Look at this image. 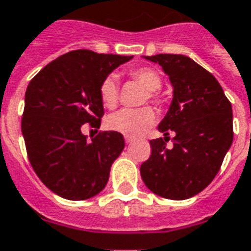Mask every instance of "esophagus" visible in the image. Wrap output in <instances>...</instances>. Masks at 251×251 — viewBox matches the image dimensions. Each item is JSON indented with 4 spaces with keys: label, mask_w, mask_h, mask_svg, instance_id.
Returning <instances> with one entry per match:
<instances>
[{
    "label": "esophagus",
    "mask_w": 251,
    "mask_h": 251,
    "mask_svg": "<svg viewBox=\"0 0 251 251\" xmlns=\"http://www.w3.org/2000/svg\"><path fill=\"white\" fill-rule=\"evenodd\" d=\"M124 140H126V143H127V144H131V143L133 141V139H132V137L126 136V137H124Z\"/></svg>",
    "instance_id": "esophagus-1"
}]
</instances>
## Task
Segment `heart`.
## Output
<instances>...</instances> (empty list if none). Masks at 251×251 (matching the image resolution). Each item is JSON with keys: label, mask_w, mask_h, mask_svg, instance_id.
Masks as SVG:
<instances>
[{"label": "heart", "mask_w": 251, "mask_h": 251, "mask_svg": "<svg viewBox=\"0 0 251 251\" xmlns=\"http://www.w3.org/2000/svg\"><path fill=\"white\" fill-rule=\"evenodd\" d=\"M129 75L148 90L150 99L159 100L157 91L161 88L163 80L157 71L150 67H140V69L132 70ZM99 97H100L101 104L104 105L105 108H114L115 105L118 104L119 86L115 76L110 75L101 80L99 86ZM154 120H156V115L150 107L123 108L118 112L111 114L105 120V126L114 132L122 133L128 137H136L146 132L154 123Z\"/></svg>", "instance_id": "1"}]
</instances>
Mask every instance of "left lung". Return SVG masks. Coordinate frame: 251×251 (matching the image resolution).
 <instances>
[{
    "instance_id": "8db88e82",
    "label": "left lung",
    "mask_w": 251,
    "mask_h": 251,
    "mask_svg": "<svg viewBox=\"0 0 251 251\" xmlns=\"http://www.w3.org/2000/svg\"><path fill=\"white\" fill-rule=\"evenodd\" d=\"M144 58L168 75L173 99L157 127L165 137L150 141L152 152L141 164V178L160 197L190 199L212 182L233 143L231 104L217 79L189 56ZM171 130L176 136L168 150L165 141Z\"/></svg>"
}]
</instances>
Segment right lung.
<instances>
[{
  "label": "right lung",
  "mask_w": 251,
  "mask_h": 251,
  "mask_svg": "<svg viewBox=\"0 0 251 251\" xmlns=\"http://www.w3.org/2000/svg\"><path fill=\"white\" fill-rule=\"evenodd\" d=\"M132 58L75 50L50 62L29 83L22 136L34 172L55 195L80 201L104 189L124 137L105 131L87 141L82 127L100 126L101 80Z\"/></svg>",
  "instance_id": "obj_1"
}]
</instances>
